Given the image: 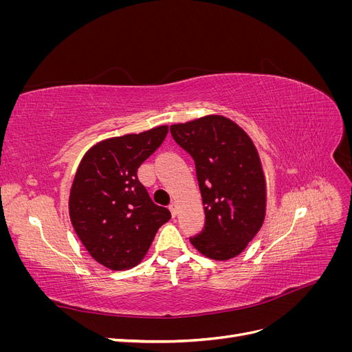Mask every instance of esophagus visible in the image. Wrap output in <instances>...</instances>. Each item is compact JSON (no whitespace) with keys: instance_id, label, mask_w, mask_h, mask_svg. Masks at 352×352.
<instances>
[{"instance_id":"esophagus-1","label":"esophagus","mask_w":352,"mask_h":352,"mask_svg":"<svg viewBox=\"0 0 352 352\" xmlns=\"http://www.w3.org/2000/svg\"><path fill=\"white\" fill-rule=\"evenodd\" d=\"M168 208H170V211H172V216L176 217L177 216V204H176V202H172V204L168 206Z\"/></svg>"}]
</instances>
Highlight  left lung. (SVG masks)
Instances as JSON below:
<instances>
[{"instance_id":"1","label":"left lung","mask_w":352,"mask_h":352,"mask_svg":"<svg viewBox=\"0 0 352 352\" xmlns=\"http://www.w3.org/2000/svg\"><path fill=\"white\" fill-rule=\"evenodd\" d=\"M176 144L194 158L206 225L190 243L206 257L229 260L257 235L265 216V179L257 148L223 116L170 126Z\"/></svg>"}]
</instances>
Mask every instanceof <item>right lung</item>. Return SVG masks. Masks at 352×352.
<instances>
[{
	"label": "right lung",
	"mask_w": 352,
	"mask_h": 352,
	"mask_svg": "<svg viewBox=\"0 0 352 352\" xmlns=\"http://www.w3.org/2000/svg\"><path fill=\"white\" fill-rule=\"evenodd\" d=\"M168 126L111 138L85 154L69 198L70 220L94 260L126 270L150 250L160 226L172 214L154 204L138 168L163 144Z\"/></svg>",
	"instance_id": "right-lung-1"
}]
</instances>
